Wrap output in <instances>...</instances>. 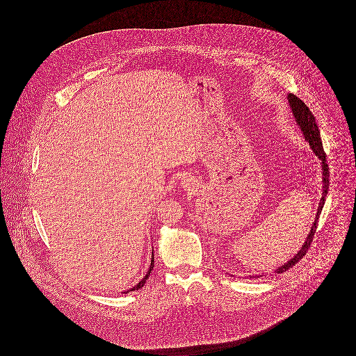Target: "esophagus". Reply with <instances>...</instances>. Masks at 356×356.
I'll list each match as a JSON object with an SVG mask.
<instances>
[{"instance_id": "1", "label": "esophagus", "mask_w": 356, "mask_h": 356, "mask_svg": "<svg viewBox=\"0 0 356 356\" xmlns=\"http://www.w3.org/2000/svg\"><path fill=\"white\" fill-rule=\"evenodd\" d=\"M196 181L192 178V177H184L181 179V186L185 189V191H195L196 188Z\"/></svg>"}]
</instances>
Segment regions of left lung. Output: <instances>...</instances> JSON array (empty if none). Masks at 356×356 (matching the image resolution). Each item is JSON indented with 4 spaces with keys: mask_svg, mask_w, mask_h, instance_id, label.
<instances>
[{
    "mask_svg": "<svg viewBox=\"0 0 356 356\" xmlns=\"http://www.w3.org/2000/svg\"><path fill=\"white\" fill-rule=\"evenodd\" d=\"M288 102L289 105L292 108V113L295 116V120L298 123V126L300 127L303 136H305V141L309 144V148L312 149V152L315 153V156L321 160V164H322V197L319 200V205H318V211H316V215H315V220L311 226V230L305 238V244L303 247L300 248V251L298 254H295L291 260H288L286 263H284L282 266H280L275 273L280 274V273H284L286 270H289L292 266H295L303 256L305 252L308 251L309 245H311V241H312V237L315 234V230H316V225H318V218L321 215V211L323 208V204H325V197L327 196V189H329V167L326 164V154L323 152V147H322V141H321V134H319V129L316 126V122H315V118L312 115V112L308 109V106L305 105V102H302L300 99H298L296 96L293 95H288ZM259 277V275H256Z\"/></svg>",
    "mask_w": 356,
    "mask_h": 356,
    "instance_id": "obj_1",
    "label": "left lung"
}]
</instances>
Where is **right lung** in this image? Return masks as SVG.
I'll list each match as a JSON object with an SVG mask.
<instances>
[{
  "label": "right lung",
  "instance_id": "1",
  "mask_svg": "<svg viewBox=\"0 0 356 356\" xmlns=\"http://www.w3.org/2000/svg\"><path fill=\"white\" fill-rule=\"evenodd\" d=\"M153 264H154V257H153V252L152 256H151V266H149V270H148V273H147V275L137 284V285H134L133 288H130V289H127V291H124V292H122V293H129V292H134V291H138L140 288H143L144 286V284L147 282V280L149 278V275H151V273H152L153 270Z\"/></svg>",
  "mask_w": 356,
  "mask_h": 356
}]
</instances>
